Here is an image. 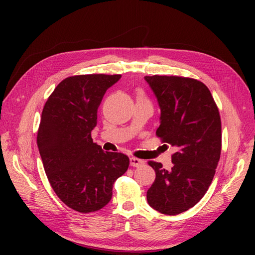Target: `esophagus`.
<instances>
[{
  "instance_id": "34e87169",
  "label": "esophagus",
  "mask_w": 255,
  "mask_h": 255,
  "mask_svg": "<svg viewBox=\"0 0 255 255\" xmlns=\"http://www.w3.org/2000/svg\"><path fill=\"white\" fill-rule=\"evenodd\" d=\"M144 164V161L141 160V159H138V158H134V156H132V158H130V165L131 166H134V167H139Z\"/></svg>"
}]
</instances>
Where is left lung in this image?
<instances>
[{
	"label": "left lung",
	"mask_w": 255,
	"mask_h": 255,
	"mask_svg": "<svg viewBox=\"0 0 255 255\" xmlns=\"http://www.w3.org/2000/svg\"><path fill=\"white\" fill-rule=\"evenodd\" d=\"M161 110L156 136L176 149L171 170L149 161L155 180L147 192L148 204L164 215L194 207L213 182L221 151L218 107L203 82L176 75L145 77Z\"/></svg>",
	"instance_id": "left-lung-1"
}]
</instances>
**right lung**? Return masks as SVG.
Listing matches in <instances>:
<instances>
[{
  "label": "right lung",
  "instance_id": "add662e5",
  "mask_svg": "<svg viewBox=\"0 0 255 255\" xmlns=\"http://www.w3.org/2000/svg\"><path fill=\"white\" fill-rule=\"evenodd\" d=\"M121 74H82L62 80L41 113L37 145L57 196L79 213H92L112 198L113 185L127 171L129 158L104 152L93 142L97 108Z\"/></svg>",
  "mask_w": 255,
  "mask_h": 255
}]
</instances>
